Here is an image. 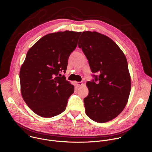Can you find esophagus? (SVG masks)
I'll list each match as a JSON object with an SVG mask.
<instances>
[{
    "label": "esophagus",
    "instance_id": "esophagus-1",
    "mask_svg": "<svg viewBox=\"0 0 152 152\" xmlns=\"http://www.w3.org/2000/svg\"><path fill=\"white\" fill-rule=\"evenodd\" d=\"M76 84H77L78 87H79V86H82V85H83V83L81 82H76Z\"/></svg>",
    "mask_w": 152,
    "mask_h": 152
}]
</instances>
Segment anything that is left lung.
<instances>
[{"instance_id": "8db88e82", "label": "left lung", "mask_w": 152, "mask_h": 152, "mask_svg": "<svg viewBox=\"0 0 152 152\" xmlns=\"http://www.w3.org/2000/svg\"><path fill=\"white\" fill-rule=\"evenodd\" d=\"M78 47L87 58L91 72L99 74L86 82L89 93L83 99L86 114L98 123L109 121L124 110L131 92L126 58L113 40L97 32H83Z\"/></svg>"}]
</instances>
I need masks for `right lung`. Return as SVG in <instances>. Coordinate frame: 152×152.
I'll use <instances>...</instances> for the list:
<instances>
[{
	"label": "right lung",
	"mask_w": 152,
	"mask_h": 152,
	"mask_svg": "<svg viewBox=\"0 0 152 152\" xmlns=\"http://www.w3.org/2000/svg\"><path fill=\"white\" fill-rule=\"evenodd\" d=\"M80 34L69 31L49 34L28 50L20 71L21 93L36 114L50 118L66 110L75 87L61 73H66Z\"/></svg>",
	"instance_id": "1"
}]
</instances>
